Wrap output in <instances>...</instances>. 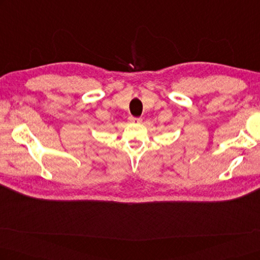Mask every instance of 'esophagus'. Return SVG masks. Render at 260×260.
Masks as SVG:
<instances>
[{
  "instance_id": "34e87169",
  "label": "esophagus",
  "mask_w": 260,
  "mask_h": 260,
  "mask_svg": "<svg viewBox=\"0 0 260 260\" xmlns=\"http://www.w3.org/2000/svg\"><path fill=\"white\" fill-rule=\"evenodd\" d=\"M129 121H130V122H141V121H142V118L129 117Z\"/></svg>"
}]
</instances>
